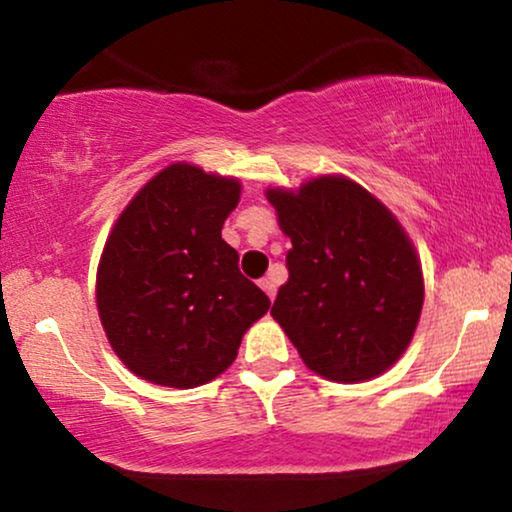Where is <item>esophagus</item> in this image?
<instances>
[{
  "mask_svg": "<svg viewBox=\"0 0 512 512\" xmlns=\"http://www.w3.org/2000/svg\"><path fill=\"white\" fill-rule=\"evenodd\" d=\"M258 284H261V289L265 291V294H268V298L272 301V298H275V294H277V282H275V277H272V275H265L263 280L258 282Z\"/></svg>",
  "mask_w": 512,
  "mask_h": 512,
  "instance_id": "1",
  "label": "esophagus"
}]
</instances>
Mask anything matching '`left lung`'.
<instances>
[{
  "mask_svg": "<svg viewBox=\"0 0 512 512\" xmlns=\"http://www.w3.org/2000/svg\"><path fill=\"white\" fill-rule=\"evenodd\" d=\"M265 197L291 240L289 280L270 315L305 367L338 383L393 367L423 308L421 263L397 218L345 176Z\"/></svg>",
  "mask_w": 512,
  "mask_h": 512,
  "instance_id": "1",
  "label": "left lung"
}]
</instances>
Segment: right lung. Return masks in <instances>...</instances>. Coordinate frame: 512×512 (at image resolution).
<instances>
[{"label": "right lung", "mask_w": 512, "mask_h": 512, "mask_svg": "<svg viewBox=\"0 0 512 512\" xmlns=\"http://www.w3.org/2000/svg\"><path fill=\"white\" fill-rule=\"evenodd\" d=\"M237 178L176 162L150 178L105 242L96 303L126 369L169 388L214 381L270 298L221 237L240 202Z\"/></svg>", "instance_id": "add662e5"}]
</instances>
